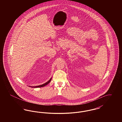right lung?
Listing matches in <instances>:
<instances>
[{
    "instance_id": "1",
    "label": "right lung",
    "mask_w": 122,
    "mask_h": 122,
    "mask_svg": "<svg viewBox=\"0 0 122 122\" xmlns=\"http://www.w3.org/2000/svg\"><path fill=\"white\" fill-rule=\"evenodd\" d=\"M51 79H52V78H51V79L48 81H47L46 83H44V84H43L42 85H40V86H30V87H33V88H38V87H42L45 86L47 85L48 84H49V83H50V82L51 81Z\"/></svg>"
}]
</instances>
